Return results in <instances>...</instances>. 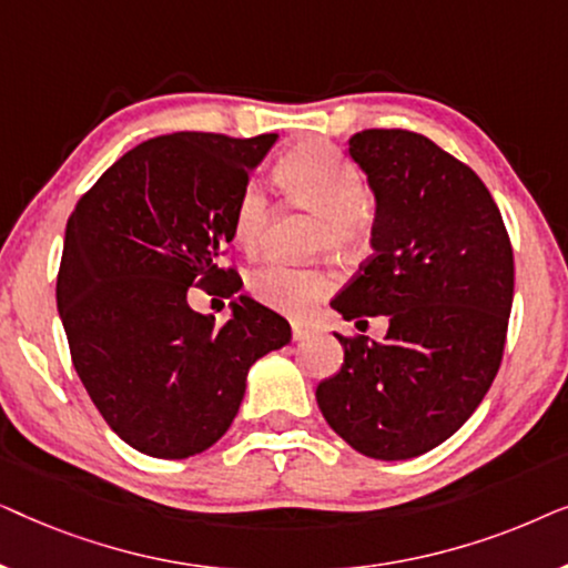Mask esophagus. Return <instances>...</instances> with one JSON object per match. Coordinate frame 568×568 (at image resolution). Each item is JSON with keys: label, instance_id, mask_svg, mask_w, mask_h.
Listing matches in <instances>:
<instances>
[{"label": "esophagus", "instance_id": "esophagus-1", "mask_svg": "<svg viewBox=\"0 0 568 568\" xmlns=\"http://www.w3.org/2000/svg\"><path fill=\"white\" fill-rule=\"evenodd\" d=\"M307 336H310L307 325H300V323L292 325V338H294V341H305Z\"/></svg>", "mask_w": 568, "mask_h": 568}]
</instances>
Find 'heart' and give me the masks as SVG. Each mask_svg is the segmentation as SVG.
<instances>
[{"label":"heart","instance_id":"heart-1","mask_svg":"<svg viewBox=\"0 0 568 568\" xmlns=\"http://www.w3.org/2000/svg\"><path fill=\"white\" fill-rule=\"evenodd\" d=\"M276 178L282 189L302 206L321 214L317 245L348 253L369 235L372 204L364 191L362 175L352 162L325 142L297 144L278 160ZM268 224V199L258 183L245 185L240 193L232 232L245 251L263 240ZM247 290L263 305L278 313H305L328 290V276L321 268L292 266L286 261H266L247 278Z\"/></svg>","mask_w":568,"mask_h":568}]
</instances>
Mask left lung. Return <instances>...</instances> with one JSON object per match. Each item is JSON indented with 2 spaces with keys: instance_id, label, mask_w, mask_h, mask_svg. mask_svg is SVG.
Returning <instances> with one entry per match:
<instances>
[{
  "instance_id": "obj_1",
  "label": "left lung",
  "mask_w": 568,
  "mask_h": 568,
  "mask_svg": "<svg viewBox=\"0 0 568 568\" xmlns=\"http://www.w3.org/2000/svg\"><path fill=\"white\" fill-rule=\"evenodd\" d=\"M348 154L375 193L372 255L331 307L390 325L379 344L336 333L344 364L315 398L356 453L408 460L453 437L491 387L515 255L484 181L432 139L367 129Z\"/></svg>"
}]
</instances>
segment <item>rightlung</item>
<instances>
[{
  "mask_svg": "<svg viewBox=\"0 0 568 568\" xmlns=\"http://www.w3.org/2000/svg\"><path fill=\"white\" fill-rule=\"evenodd\" d=\"M276 134L178 131L113 162L67 222L57 305L72 364L100 416L139 453L183 460L230 429L247 369L292 341L282 315L247 294L214 323L189 305L243 278L222 268L247 178Z\"/></svg>",
  "mask_w": 568,
  "mask_h": 568,
  "instance_id": "obj_1",
  "label": "right lung"
}]
</instances>
